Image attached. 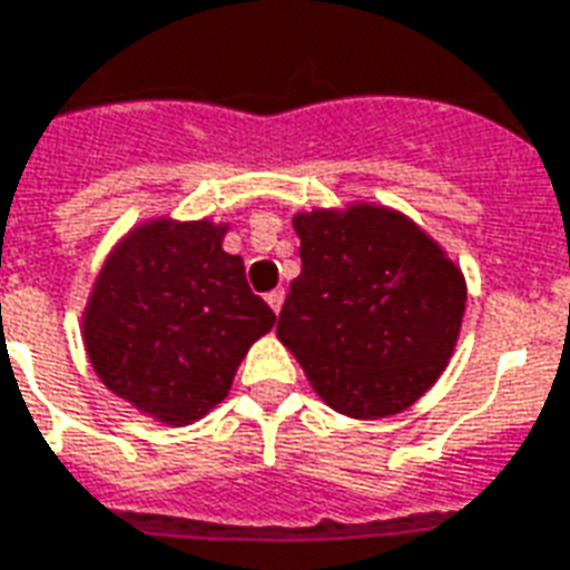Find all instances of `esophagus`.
I'll list each match as a JSON object with an SVG mask.
<instances>
[{
	"mask_svg": "<svg viewBox=\"0 0 570 570\" xmlns=\"http://www.w3.org/2000/svg\"><path fill=\"white\" fill-rule=\"evenodd\" d=\"M284 298H286L284 289H272V293L265 296V302H268V307H272L274 314H281V307H284Z\"/></svg>",
	"mask_w": 570,
	"mask_h": 570,
	"instance_id": "obj_1",
	"label": "esophagus"
}]
</instances>
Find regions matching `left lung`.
<instances>
[{"mask_svg":"<svg viewBox=\"0 0 570 570\" xmlns=\"http://www.w3.org/2000/svg\"><path fill=\"white\" fill-rule=\"evenodd\" d=\"M293 226L302 274L277 338L338 414L377 420L411 407L453 356L462 272L399 210H311Z\"/></svg>","mask_w":570,"mask_h":570,"instance_id":"1","label":"left lung"}]
</instances>
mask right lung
<instances>
[{
	"label": "right lung",
	"instance_id": "right-lung-1",
	"mask_svg": "<svg viewBox=\"0 0 570 570\" xmlns=\"http://www.w3.org/2000/svg\"><path fill=\"white\" fill-rule=\"evenodd\" d=\"M226 226L154 220L129 232L96 277L83 344L99 381L171 425L226 399L232 377L274 311L247 286Z\"/></svg>",
	"mask_w": 570,
	"mask_h": 570
}]
</instances>
